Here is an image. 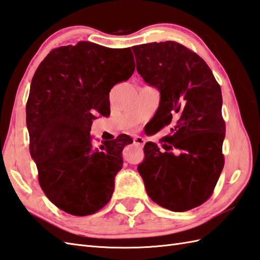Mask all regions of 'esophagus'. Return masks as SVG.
I'll use <instances>...</instances> for the list:
<instances>
[{"label": "esophagus", "mask_w": 260, "mask_h": 260, "mask_svg": "<svg viewBox=\"0 0 260 260\" xmlns=\"http://www.w3.org/2000/svg\"><path fill=\"white\" fill-rule=\"evenodd\" d=\"M134 144L139 146V147H143V146L145 145V139L139 137V136H136V137H134Z\"/></svg>", "instance_id": "34e87169"}]
</instances>
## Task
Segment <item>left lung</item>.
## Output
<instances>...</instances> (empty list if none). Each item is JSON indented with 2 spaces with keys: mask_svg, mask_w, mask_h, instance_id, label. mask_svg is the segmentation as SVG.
<instances>
[{
  "mask_svg": "<svg viewBox=\"0 0 260 260\" xmlns=\"http://www.w3.org/2000/svg\"><path fill=\"white\" fill-rule=\"evenodd\" d=\"M132 49L139 75L160 92L155 114L159 128L174 125L161 141L166 151L150 142L144 146L137 169L146 192L170 211L194 209L212 196L224 167L221 86L203 59L181 44L149 43Z\"/></svg>",
  "mask_w": 260,
  "mask_h": 260,
  "instance_id": "8db88e82",
  "label": "left lung"
}]
</instances>
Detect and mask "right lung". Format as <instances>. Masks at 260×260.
Masks as SVG:
<instances>
[{"label":"right lung","instance_id":"right-lung-1","mask_svg":"<svg viewBox=\"0 0 260 260\" xmlns=\"http://www.w3.org/2000/svg\"><path fill=\"white\" fill-rule=\"evenodd\" d=\"M135 70L131 48L90 42L52 49L31 79L26 103L29 151L44 193L57 208L85 216L109 203L122 151L133 139L118 135L100 148L91 143L96 115L110 114V91Z\"/></svg>","mask_w":260,"mask_h":260}]
</instances>
